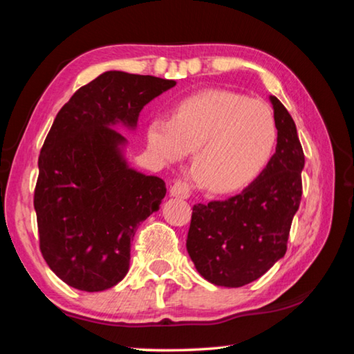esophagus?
Instances as JSON below:
<instances>
[{
	"instance_id": "34e87169",
	"label": "esophagus",
	"mask_w": 354,
	"mask_h": 354,
	"mask_svg": "<svg viewBox=\"0 0 354 354\" xmlns=\"http://www.w3.org/2000/svg\"><path fill=\"white\" fill-rule=\"evenodd\" d=\"M169 190L171 196H178V198H189L190 196L189 184L181 178L169 179Z\"/></svg>"
}]
</instances>
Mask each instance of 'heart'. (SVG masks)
<instances>
[{"label":"heart","mask_w":354,"mask_h":354,"mask_svg":"<svg viewBox=\"0 0 354 354\" xmlns=\"http://www.w3.org/2000/svg\"><path fill=\"white\" fill-rule=\"evenodd\" d=\"M147 142L165 162H178L194 149L196 181L215 194H226L245 187L270 162L278 124L262 101L211 88L179 100L170 118H153Z\"/></svg>","instance_id":"1"}]
</instances>
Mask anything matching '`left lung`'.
I'll return each mask as SVG.
<instances>
[{
	"label": "left lung",
	"instance_id": "1",
	"mask_svg": "<svg viewBox=\"0 0 354 354\" xmlns=\"http://www.w3.org/2000/svg\"><path fill=\"white\" fill-rule=\"evenodd\" d=\"M270 100L278 124L270 162L239 195L192 209L185 247L198 273L215 286L253 283L287 251L303 194L304 153L290 113L277 97Z\"/></svg>",
	"mask_w": 354,
	"mask_h": 354
}]
</instances>
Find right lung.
Returning <instances> with one entry per match:
<instances>
[{
	"label": "right lung",
	"instance_id": "1",
	"mask_svg": "<svg viewBox=\"0 0 354 354\" xmlns=\"http://www.w3.org/2000/svg\"><path fill=\"white\" fill-rule=\"evenodd\" d=\"M149 75L106 71L73 93L48 133L34 190L40 251L65 284L111 289L129 270L137 227L165 196V183L129 169L112 127L134 128L143 106L175 86Z\"/></svg>",
	"mask_w": 354,
	"mask_h": 354
}]
</instances>
